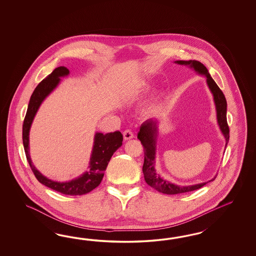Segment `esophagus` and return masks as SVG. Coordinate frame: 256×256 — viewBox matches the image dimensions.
Listing matches in <instances>:
<instances>
[{"mask_svg": "<svg viewBox=\"0 0 256 256\" xmlns=\"http://www.w3.org/2000/svg\"><path fill=\"white\" fill-rule=\"evenodd\" d=\"M123 136H124V139L126 140L132 139L134 137V134H133V132L130 130H126L123 132Z\"/></svg>", "mask_w": 256, "mask_h": 256, "instance_id": "34e87169", "label": "esophagus"}]
</instances>
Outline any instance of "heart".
<instances>
[{
	"mask_svg": "<svg viewBox=\"0 0 256 256\" xmlns=\"http://www.w3.org/2000/svg\"><path fill=\"white\" fill-rule=\"evenodd\" d=\"M156 110V107L153 105V106H149V108H148V114H152V112H154Z\"/></svg>",
	"mask_w": 256,
	"mask_h": 256,
	"instance_id": "heart-1",
	"label": "heart"
}]
</instances>
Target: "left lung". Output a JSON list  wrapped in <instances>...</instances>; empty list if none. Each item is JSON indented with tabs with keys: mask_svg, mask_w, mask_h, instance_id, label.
Here are the masks:
<instances>
[{
	"mask_svg": "<svg viewBox=\"0 0 256 256\" xmlns=\"http://www.w3.org/2000/svg\"><path fill=\"white\" fill-rule=\"evenodd\" d=\"M178 64H190L194 70L198 71L199 73L206 75L208 84L210 86V90L214 96V100L216 104L217 108L218 123L220 124V130L224 133L225 139H226V146L229 140L230 137V130L229 126L227 123V117H226V112H227V102L225 98L224 94L222 91L217 86L215 80L210 76L206 68L198 61H176ZM156 121L153 119L146 120L144 122L140 128V132H138V139L140 140L144 149V162L142 166V172L144 174L146 182L148 185L155 188L156 190L164 194H185L188 192H192L195 190H198L202 186H204L206 183H201L194 186H178L172 183H170L162 178H160L158 174H156L155 168V153H156ZM214 178V179H215ZM212 179V180H214ZM210 180V181H212Z\"/></svg>",
	"mask_w": 256,
	"mask_h": 256,
	"instance_id": "1",
	"label": "left lung"
}]
</instances>
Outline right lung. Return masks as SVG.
Wrapping results in <instances>:
<instances>
[{"instance_id": "add662e5", "label": "right lung", "mask_w": 256, "mask_h": 256, "mask_svg": "<svg viewBox=\"0 0 256 256\" xmlns=\"http://www.w3.org/2000/svg\"><path fill=\"white\" fill-rule=\"evenodd\" d=\"M70 73V70L64 66L55 68L48 77L42 80L36 87L32 94L30 102L27 108V112L24 118L22 126V142L24 151L28 163L31 167L34 176L43 185L54 190L58 192L66 195H82L88 194L100 184L104 176V172L107 168L108 162L118 148L122 146L123 135L120 132H110L107 134L96 133L94 136L93 153L90 162V170L86 172L80 178L72 180L70 182L59 183L43 176L36 169L32 162L29 154V130L32 119L36 116L41 102L44 100L48 94L50 93L60 82V77L66 76Z\"/></svg>"}]
</instances>
